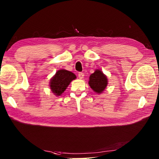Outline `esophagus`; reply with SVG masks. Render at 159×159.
<instances>
[{
	"mask_svg": "<svg viewBox=\"0 0 159 159\" xmlns=\"http://www.w3.org/2000/svg\"><path fill=\"white\" fill-rule=\"evenodd\" d=\"M78 76H79V79H83L84 78V76H85V74H84V73H83V72H79V74H78Z\"/></svg>",
	"mask_w": 159,
	"mask_h": 159,
	"instance_id": "esophagus-1",
	"label": "esophagus"
}]
</instances>
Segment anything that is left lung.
Wrapping results in <instances>:
<instances>
[{
    "label": "left lung",
    "instance_id": "left-lung-1",
    "mask_svg": "<svg viewBox=\"0 0 159 159\" xmlns=\"http://www.w3.org/2000/svg\"><path fill=\"white\" fill-rule=\"evenodd\" d=\"M89 85L96 93H102L108 85L107 76L102 71L96 69L93 74L89 76Z\"/></svg>",
    "mask_w": 159,
    "mask_h": 159
}]
</instances>
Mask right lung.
Returning a JSON list of instances; mask_svg holds the SVG:
<instances>
[{"mask_svg": "<svg viewBox=\"0 0 159 159\" xmlns=\"http://www.w3.org/2000/svg\"><path fill=\"white\" fill-rule=\"evenodd\" d=\"M76 79V75L72 72L63 69L59 70L50 80V90L55 96H59L65 92L70 83Z\"/></svg>", "mask_w": 159, "mask_h": 159, "instance_id": "right-lung-1", "label": "right lung"}]
</instances>
